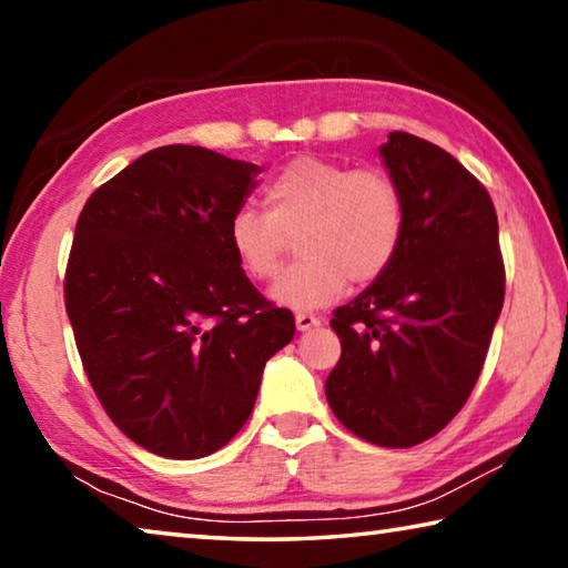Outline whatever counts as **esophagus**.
Returning <instances> with one entry per match:
<instances>
[{
    "mask_svg": "<svg viewBox=\"0 0 568 568\" xmlns=\"http://www.w3.org/2000/svg\"><path fill=\"white\" fill-rule=\"evenodd\" d=\"M318 323H321L318 315H313V313H295L297 331H311V328H315V325H318Z\"/></svg>",
    "mask_w": 568,
    "mask_h": 568,
    "instance_id": "1",
    "label": "esophagus"
}]
</instances>
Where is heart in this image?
Returning <instances> with one entry per match:
<instances>
[{
	"instance_id": "obj_1",
	"label": "heart",
	"mask_w": 568,
	"mask_h": 568,
	"mask_svg": "<svg viewBox=\"0 0 568 568\" xmlns=\"http://www.w3.org/2000/svg\"><path fill=\"white\" fill-rule=\"evenodd\" d=\"M267 210L240 205L227 223L237 265L271 281L301 233V263L277 277L271 297L293 311L333 303L348 281L368 285L396 261L406 233V200L381 168L297 158L265 182Z\"/></svg>"
}]
</instances>
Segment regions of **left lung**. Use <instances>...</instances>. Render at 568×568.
Instances as JSON below:
<instances>
[{"label":"left lung","mask_w":568,"mask_h":568,"mask_svg":"<svg viewBox=\"0 0 568 568\" xmlns=\"http://www.w3.org/2000/svg\"><path fill=\"white\" fill-rule=\"evenodd\" d=\"M383 165L406 200L396 261L333 311L343 353L325 396L345 428L383 448L418 446L464 408L504 307L498 217L446 150L390 132Z\"/></svg>","instance_id":"8db88e82"}]
</instances>
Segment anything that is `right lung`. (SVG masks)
<instances>
[{"instance_id":"obj_1","label":"right lung","mask_w":568,"mask_h":568,"mask_svg":"<svg viewBox=\"0 0 568 568\" xmlns=\"http://www.w3.org/2000/svg\"><path fill=\"white\" fill-rule=\"evenodd\" d=\"M261 168L195 145L150 150L84 203L64 275L77 351L114 426L150 454L203 458L253 413L295 318L227 243Z\"/></svg>"}]
</instances>
